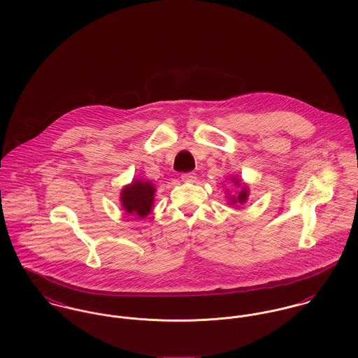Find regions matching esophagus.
<instances>
[{
	"label": "esophagus",
	"mask_w": 358,
	"mask_h": 358,
	"mask_svg": "<svg viewBox=\"0 0 358 358\" xmlns=\"http://www.w3.org/2000/svg\"><path fill=\"white\" fill-rule=\"evenodd\" d=\"M181 180L185 182H194L196 180V173L194 171H188V173H182Z\"/></svg>",
	"instance_id": "obj_1"
}]
</instances>
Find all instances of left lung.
<instances>
[{
    "mask_svg": "<svg viewBox=\"0 0 358 358\" xmlns=\"http://www.w3.org/2000/svg\"><path fill=\"white\" fill-rule=\"evenodd\" d=\"M232 181H235V180H232ZM235 184H238V180L235 181ZM245 200H247V189H245V188H243V189L238 192V200L235 199V200H234V203H235V201H238V203H244Z\"/></svg>",
    "mask_w": 358,
    "mask_h": 358,
    "instance_id": "1",
    "label": "left lung"
}]
</instances>
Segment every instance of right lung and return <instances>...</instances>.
I'll use <instances>...</instances> for the list:
<instances>
[{"label": "right lung", "mask_w": 358, "mask_h": 358, "mask_svg": "<svg viewBox=\"0 0 358 358\" xmlns=\"http://www.w3.org/2000/svg\"><path fill=\"white\" fill-rule=\"evenodd\" d=\"M155 188L151 182L133 181L129 187L122 191V206L129 214L145 217L152 207Z\"/></svg>", "instance_id": "obj_1"}]
</instances>
